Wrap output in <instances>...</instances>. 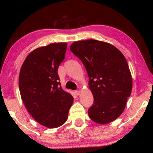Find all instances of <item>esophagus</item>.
I'll list each match as a JSON object with an SVG mask.
<instances>
[{"label": "esophagus", "instance_id": "esophagus-1", "mask_svg": "<svg viewBox=\"0 0 153 153\" xmlns=\"http://www.w3.org/2000/svg\"><path fill=\"white\" fill-rule=\"evenodd\" d=\"M80 92H81V91H80L79 90H76V91H75V94H76L77 96H79L80 94Z\"/></svg>", "mask_w": 153, "mask_h": 153}]
</instances>
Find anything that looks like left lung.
Segmentation results:
<instances>
[{"mask_svg": "<svg viewBox=\"0 0 153 153\" xmlns=\"http://www.w3.org/2000/svg\"><path fill=\"white\" fill-rule=\"evenodd\" d=\"M70 51L84 64L94 102L88 115L95 123L107 124L123 113L132 90L128 62L120 50L96 40L76 41Z\"/></svg>", "mask_w": 153, "mask_h": 153, "instance_id": "obj_1", "label": "left lung"}]
</instances>
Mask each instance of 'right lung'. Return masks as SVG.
Segmentation results:
<instances>
[{
    "label": "right lung",
    "mask_w": 153,
    "mask_h": 153,
    "mask_svg": "<svg viewBox=\"0 0 153 153\" xmlns=\"http://www.w3.org/2000/svg\"><path fill=\"white\" fill-rule=\"evenodd\" d=\"M67 44L52 43L31 52L21 67V98L33 120L48 128L66 122L74 102L61 86L58 68L65 59Z\"/></svg>",
    "instance_id": "right-lung-1"
}]
</instances>
